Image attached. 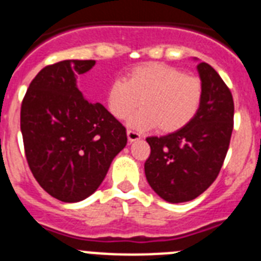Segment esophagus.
<instances>
[{
	"label": "esophagus",
	"mask_w": 261,
	"mask_h": 261,
	"mask_svg": "<svg viewBox=\"0 0 261 261\" xmlns=\"http://www.w3.org/2000/svg\"><path fill=\"white\" fill-rule=\"evenodd\" d=\"M127 138H128V142H135V140L140 139V138H142V135H140L138 131L131 130L130 128V130H127Z\"/></svg>",
	"instance_id": "obj_1"
}]
</instances>
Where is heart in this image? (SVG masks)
I'll return each instance as SVG.
<instances>
[{"instance_id": "obj_1", "label": "heart", "mask_w": 261, "mask_h": 261, "mask_svg": "<svg viewBox=\"0 0 261 261\" xmlns=\"http://www.w3.org/2000/svg\"><path fill=\"white\" fill-rule=\"evenodd\" d=\"M203 84L198 76L182 73L162 63H144L131 68L123 79H114L106 92L109 112L118 119H128L139 131L158 126L162 133H173L187 126L202 102Z\"/></svg>"}]
</instances>
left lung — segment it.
<instances>
[{
    "mask_svg": "<svg viewBox=\"0 0 261 261\" xmlns=\"http://www.w3.org/2000/svg\"><path fill=\"white\" fill-rule=\"evenodd\" d=\"M203 84L196 117L165 137H149L151 153L144 163L149 187L172 203L192 201L219 174L234 128V99L230 89L207 63L197 65Z\"/></svg>",
    "mask_w": 261,
    "mask_h": 261,
    "instance_id": "1",
    "label": "left lung"
}]
</instances>
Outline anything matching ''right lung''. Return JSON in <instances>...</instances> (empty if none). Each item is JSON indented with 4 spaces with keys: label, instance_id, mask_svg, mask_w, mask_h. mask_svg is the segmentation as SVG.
I'll return each instance as SVG.
<instances>
[{
    "label": "right lung",
    "instance_id": "1",
    "mask_svg": "<svg viewBox=\"0 0 261 261\" xmlns=\"http://www.w3.org/2000/svg\"><path fill=\"white\" fill-rule=\"evenodd\" d=\"M94 60H63L34 77L21 106L24 155L49 196L79 202L97 190L127 143L126 127L77 89Z\"/></svg>",
    "mask_w": 261,
    "mask_h": 261
}]
</instances>
